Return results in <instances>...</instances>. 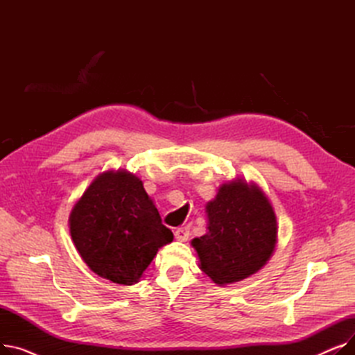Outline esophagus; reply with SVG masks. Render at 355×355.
I'll return each mask as SVG.
<instances>
[{"label": "esophagus", "instance_id": "obj_1", "mask_svg": "<svg viewBox=\"0 0 355 355\" xmlns=\"http://www.w3.org/2000/svg\"><path fill=\"white\" fill-rule=\"evenodd\" d=\"M174 236H175V240H178V241H187V240H189V236H190V230H189V227L177 229Z\"/></svg>", "mask_w": 355, "mask_h": 355}]
</instances>
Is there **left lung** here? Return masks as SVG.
I'll use <instances>...</instances> for the list:
<instances>
[{"label":"left lung","instance_id":"left-lung-1","mask_svg":"<svg viewBox=\"0 0 355 355\" xmlns=\"http://www.w3.org/2000/svg\"><path fill=\"white\" fill-rule=\"evenodd\" d=\"M207 232L191 240L200 269L225 286L262 269L277 243L276 214L254 182L234 178L221 184L206 204Z\"/></svg>","mask_w":355,"mask_h":355}]
</instances>
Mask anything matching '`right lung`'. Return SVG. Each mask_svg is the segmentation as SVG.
Returning <instances> with one entry per match:
<instances>
[{"instance_id":"right-lung-1","label":"right lung","mask_w":355,"mask_h":355,"mask_svg":"<svg viewBox=\"0 0 355 355\" xmlns=\"http://www.w3.org/2000/svg\"><path fill=\"white\" fill-rule=\"evenodd\" d=\"M69 229L92 272L128 286L174 239L141 178L125 170L103 171L90 182L70 211Z\"/></svg>"}]
</instances>
